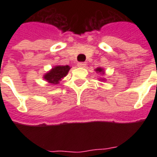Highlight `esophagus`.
I'll list each match as a JSON object with an SVG mask.
<instances>
[{"mask_svg":"<svg viewBox=\"0 0 157 157\" xmlns=\"http://www.w3.org/2000/svg\"><path fill=\"white\" fill-rule=\"evenodd\" d=\"M77 65H78L79 67H85L86 65V64L85 62H79L78 64H77Z\"/></svg>","mask_w":157,"mask_h":157,"instance_id":"esophagus-1","label":"esophagus"}]
</instances>
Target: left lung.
Returning a JSON list of instances; mask_svg holds the SVG:
<instances>
[{"mask_svg": "<svg viewBox=\"0 0 157 157\" xmlns=\"http://www.w3.org/2000/svg\"><path fill=\"white\" fill-rule=\"evenodd\" d=\"M96 71L98 72V73H102V74H103V72H104V71H103V69L101 68V67H99V68H97L96 69Z\"/></svg>", "mask_w": 157, "mask_h": 157, "instance_id": "1", "label": "left lung"}]
</instances>
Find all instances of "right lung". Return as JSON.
Masks as SVG:
<instances>
[{"instance_id": "obj_1", "label": "right lung", "mask_w": 157, "mask_h": 157, "mask_svg": "<svg viewBox=\"0 0 157 157\" xmlns=\"http://www.w3.org/2000/svg\"><path fill=\"white\" fill-rule=\"evenodd\" d=\"M70 69L69 65H56L44 75V79L54 85L59 84L61 79L68 74Z\"/></svg>"}]
</instances>
